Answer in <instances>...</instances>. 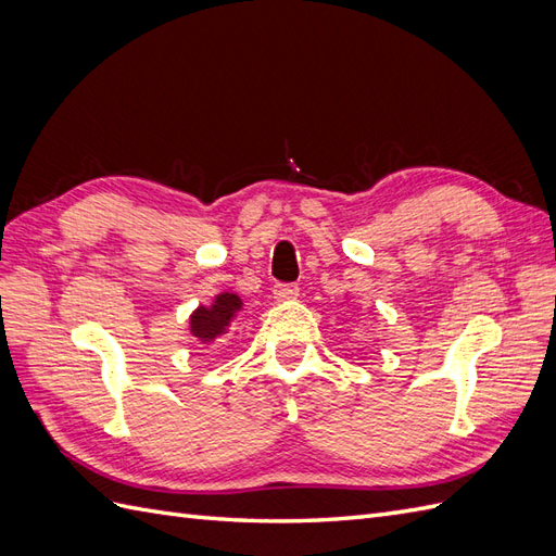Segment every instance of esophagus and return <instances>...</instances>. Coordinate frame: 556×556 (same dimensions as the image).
I'll list each match as a JSON object with an SVG mask.
<instances>
[{
  "mask_svg": "<svg viewBox=\"0 0 556 556\" xmlns=\"http://www.w3.org/2000/svg\"><path fill=\"white\" fill-rule=\"evenodd\" d=\"M299 296V288L292 282H280L274 288V299L276 301H290V299H296Z\"/></svg>",
  "mask_w": 556,
  "mask_h": 556,
  "instance_id": "obj_1",
  "label": "esophagus"
}]
</instances>
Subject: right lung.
Wrapping results in <instances>:
<instances>
[{
  "label": "right lung",
  "instance_id": "right-lung-1",
  "mask_svg": "<svg viewBox=\"0 0 556 556\" xmlns=\"http://www.w3.org/2000/svg\"><path fill=\"white\" fill-rule=\"evenodd\" d=\"M243 301L239 294L220 292L211 306H199L190 315V333L201 343H213L215 339L227 333L229 325L233 323L237 313H241Z\"/></svg>",
  "mask_w": 556,
  "mask_h": 556
}]
</instances>
